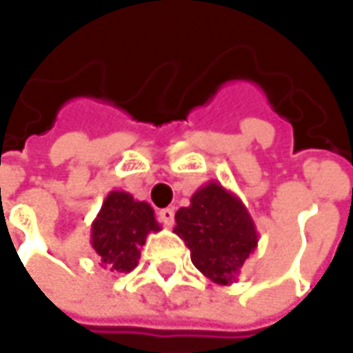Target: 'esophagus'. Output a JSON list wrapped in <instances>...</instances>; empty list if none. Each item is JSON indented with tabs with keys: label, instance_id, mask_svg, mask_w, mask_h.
I'll use <instances>...</instances> for the list:
<instances>
[{
	"label": "esophagus",
	"instance_id": "1",
	"mask_svg": "<svg viewBox=\"0 0 353 353\" xmlns=\"http://www.w3.org/2000/svg\"><path fill=\"white\" fill-rule=\"evenodd\" d=\"M159 220L165 225H172V222H174V210L172 208H163V210L159 212Z\"/></svg>",
	"mask_w": 353,
	"mask_h": 353
}]
</instances>
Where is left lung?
I'll return each instance as SVG.
<instances>
[{"mask_svg": "<svg viewBox=\"0 0 353 353\" xmlns=\"http://www.w3.org/2000/svg\"><path fill=\"white\" fill-rule=\"evenodd\" d=\"M174 222L194 267L218 285H232L257 248V228L245 204L214 181L198 188L190 206L179 208Z\"/></svg>", "mask_w": 353, "mask_h": 353, "instance_id": "left-lung-1", "label": "left lung"}]
</instances>
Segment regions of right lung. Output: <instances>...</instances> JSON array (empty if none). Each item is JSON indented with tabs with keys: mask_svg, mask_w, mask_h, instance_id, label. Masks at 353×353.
<instances>
[{
	"mask_svg": "<svg viewBox=\"0 0 353 353\" xmlns=\"http://www.w3.org/2000/svg\"><path fill=\"white\" fill-rule=\"evenodd\" d=\"M159 230L151 204L135 200L125 190H112L92 222L90 243L105 269L129 273L139 263L147 236Z\"/></svg>",
	"mask_w": 353,
	"mask_h": 353,
	"instance_id": "1",
	"label": "right lung"
}]
</instances>
